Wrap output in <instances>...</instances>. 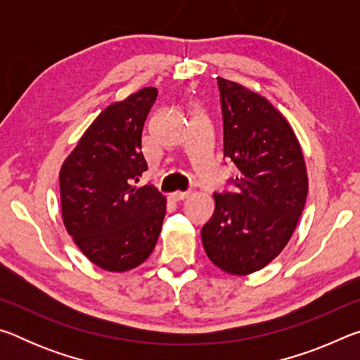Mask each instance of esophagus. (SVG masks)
Instances as JSON below:
<instances>
[{
    "instance_id": "34e87169",
    "label": "esophagus",
    "mask_w": 360,
    "mask_h": 360,
    "mask_svg": "<svg viewBox=\"0 0 360 360\" xmlns=\"http://www.w3.org/2000/svg\"><path fill=\"white\" fill-rule=\"evenodd\" d=\"M188 197V192H174L169 195V198L174 200V202H182V200H186Z\"/></svg>"
}]
</instances>
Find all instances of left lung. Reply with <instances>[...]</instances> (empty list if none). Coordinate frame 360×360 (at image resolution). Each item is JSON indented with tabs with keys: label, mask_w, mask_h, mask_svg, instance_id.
Wrapping results in <instances>:
<instances>
[{
	"label": "left lung",
	"mask_w": 360,
	"mask_h": 360,
	"mask_svg": "<svg viewBox=\"0 0 360 360\" xmlns=\"http://www.w3.org/2000/svg\"><path fill=\"white\" fill-rule=\"evenodd\" d=\"M224 157L238 168L235 192L214 193L202 229L212 264L230 275L264 268L288 245L308 195L302 148L284 115L243 85L217 77Z\"/></svg>",
	"instance_id": "8db88e82"
}]
</instances>
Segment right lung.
<instances>
[{
    "instance_id": "right-lung-1",
    "label": "right lung",
    "mask_w": 360,
    "mask_h": 360,
    "mask_svg": "<svg viewBox=\"0 0 360 360\" xmlns=\"http://www.w3.org/2000/svg\"><path fill=\"white\" fill-rule=\"evenodd\" d=\"M155 100L157 89L146 87L108 106L60 169L66 231L103 270L141 265L160 235L165 197L150 184L135 186L148 169L141 135Z\"/></svg>"
}]
</instances>
